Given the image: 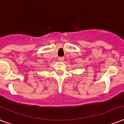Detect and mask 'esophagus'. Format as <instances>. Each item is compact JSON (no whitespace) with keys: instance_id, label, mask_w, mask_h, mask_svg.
Masks as SVG:
<instances>
[{"instance_id":"34e87169","label":"esophagus","mask_w":124,"mask_h":124,"mask_svg":"<svg viewBox=\"0 0 124 124\" xmlns=\"http://www.w3.org/2000/svg\"><path fill=\"white\" fill-rule=\"evenodd\" d=\"M58 60H59V61H60V62H63L64 60V57H59V58H58Z\"/></svg>"}]
</instances>
